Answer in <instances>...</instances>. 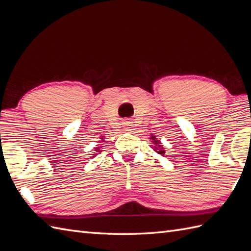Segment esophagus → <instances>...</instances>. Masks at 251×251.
I'll use <instances>...</instances> for the list:
<instances>
[{"instance_id": "obj_1", "label": "esophagus", "mask_w": 251, "mask_h": 251, "mask_svg": "<svg viewBox=\"0 0 251 251\" xmlns=\"http://www.w3.org/2000/svg\"><path fill=\"white\" fill-rule=\"evenodd\" d=\"M124 127H125V130H126V131H131V130H132V124H131V122L126 121L125 123H124Z\"/></svg>"}]
</instances>
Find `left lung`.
Masks as SVG:
<instances>
[{
	"label": "left lung",
	"mask_w": 251,
	"mask_h": 251,
	"mask_svg": "<svg viewBox=\"0 0 251 251\" xmlns=\"http://www.w3.org/2000/svg\"><path fill=\"white\" fill-rule=\"evenodd\" d=\"M150 139L151 140V142L153 143V151H157L159 155L163 156L164 153H165V151L163 149V145H161L162 143L160 142V140H157L156 136H153V134H151V137Z\"/></svg>",
	"instance_id": "1"
}]
</instances>
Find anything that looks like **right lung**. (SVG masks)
I'll return each instance as SVG.
<instances>
[{
	"instance_id": "add662e5",
	"label": "right lung",
	"mask_w": 251,
	"mask_h": 251,
	"mask_svg": "<svg viewBox=\"0 0 251 251\" xmlns=\"http://www.w3.org/2000/svg\"><path fill=\"white\" fill-rule=\"evenodd\" d=\"M104 138H105L104 136H102V137H100L101 141H105V140H104ZM100 147H102V146H100ZM95 151H96V152H100L101 151H100V147H96V149H95ZM95 155H96V153H93V156H92V157H95Z\"/></svg>"
}]
</instances>
